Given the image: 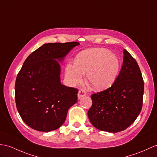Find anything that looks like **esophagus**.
Returning <instances> with one entry per match:
<instances>
[{
	"mask_svg": "<svg viewBox=\"0 0 157 157\" xmlns=\"http://www.w3.org/2000/svg\"><path fill=\"white\" fill-rule=\"evenodd\" d=\"M86 92H85L84 90H79L78 94V97L79 99V98H81L82 97L86 96Z\"/></svg>",
	"mask_w": 157,
	"mask_h": 157,
	"instance_id": "obj_1",
	"label": "esophagus"
}]
</instances>
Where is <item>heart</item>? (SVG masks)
Wrapping results in <instances>:
<instances>
[{
	"mask_svg": "<svg viewBox=\"0 0 157 157\" xmlns=\"http://www.w3.org/2000/svg\"><path fill=\"white\" fill-rule=\"evenodd\" d=\"M120 69L118 58L105 49H87L80 52L75 63H69L65 76L71 85L81 83L86 74L87 84L93 90L101 91L113 85Z\"/></svg>",
	"mask_w": 157,
	"mask_h": 157,
	"instance_id": "heart-1",
	"label": "heart"
}]
</instances>
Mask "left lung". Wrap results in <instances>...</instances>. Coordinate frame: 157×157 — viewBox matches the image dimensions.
<instances>
[{
	"instance_id": "left-lung-1",
	"label": "left lung",
	"mask_w": 157,
	"mask_h": 157,
	"mask_svg": "<svg viewBox=\"0 0 157 157\" xmlns=\"http://www.w3.org/2000/svg\"><path fill=\"white\" fill-rule=\"evenodd\" d=\"M123 64L113 85L91 96L87 112L97 129L108 132L124 130L135 121L143 107L144 81L135 59L124 49Z\"/></svg>"
}]
</instances>
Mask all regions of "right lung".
Returning <instances> with one entry per match:
<instances>
[{"instance_id":"1","label":"right lung","mask_w":157,"mask_h":157,"mask_svg":"<svg viewBox=\"0 0 157 157\" xmlns=\"http://www.w3.org/2000/svg\"><path fill=\"white\" fill-rule=\"evenodd\" d=\"M78 42L46 43L29 55L18 74L15 101L22 120L31 128L50 132L64 123L78 101V90L60 82V65Z\"/></svg>"}]
</instances>
